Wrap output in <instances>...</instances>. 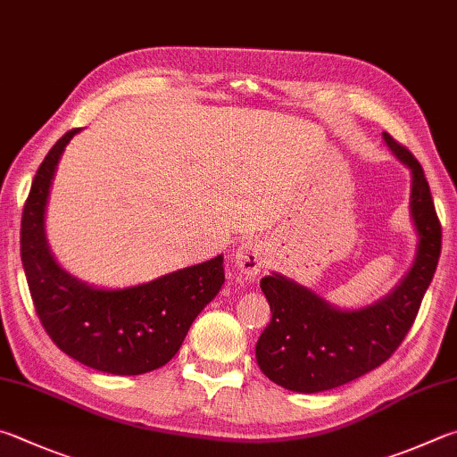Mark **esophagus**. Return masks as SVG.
I'll return each instance as SVG.
<instances>
[{
	"mask_svg": "<svg viewBox=\"0 0 457 457\" xmlns=\"http://www.w3.org/2000/svg\"><path fill=\"white\" fill-rule=\"evenodd\" d=\"M236 263L245 276H257L265 265V253L257 239H247L236 252Z\"/></svg>",
	"mask_w": 457,
	"mask_h": 457,
	"instance_id": "esophagus-1",
	"label": "esophagus"
}]
</instances>
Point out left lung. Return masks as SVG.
<instances>
[{
    "instance_id": "1",
    "label": "left lung",
    "mask_w": 457,
    "mask_h": 457,
    "mask_svg": "<svg viewBox=\"0 0 457 457\" xmlns=\"http://www.w3.org/2000/svg\"><path fill=\"white\" fill-rule=\"evenodd\" d=\"M392 154L411 171L410 210L418 231V253L392 294L368 308L337 310L279 273L262 278L271 320L255 344V360L273 384L300 394L339 387L376 370L400 347L434 278L442 252L434 200L420 162L386 134Z\"/></svg>"
}]
</instances>
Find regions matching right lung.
Returning <instances> with one entry per match:
<instances>
[{
    "instance_id": "add662e5",
    "label": "right lung",
    "mask_w": 457,
    "mask_h": 457,
    "mask_svg": "<svg viewBox=\"0 0 457 457\" xmlns=\"http://www.w3.org/2000/svg\"><path fill=\"white\" fill-rule=\"evenodd\" d=\"M79 128L49 149L21 215V262L37 318L70 358L113 376H139L178 353L181 342L223 286V255L123 289L87 286L54 260L46 239V204L60 157Z\"/></svg>"
}]
</instances>
